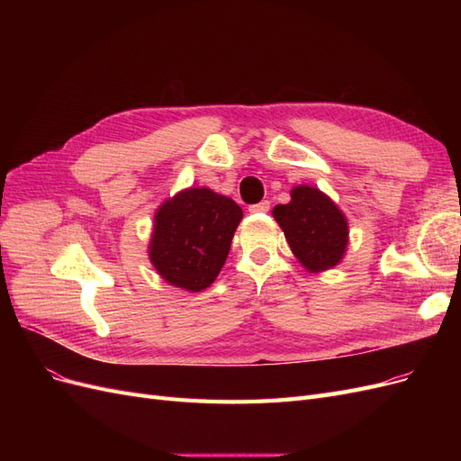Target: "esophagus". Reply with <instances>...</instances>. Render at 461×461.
<instances>
[{"label":"esophagus","instance_id":"esophagus-1","mask_svg":"<svg viewBox=\"0 0 461 461\" xmlns=\"http://www.w3.org/2000/svg\"><path fill=\"white\" fill-rule=\"evenodd\" d=\"M271 209V202L269 200H263L256 205H249V213H267Z\"/></svg>","mask_w":461,"mask_h":461}]
</instances>
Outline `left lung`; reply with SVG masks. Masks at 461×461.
Returning a JSON list of instances; mask_svg holds the SVG:
<instances>
[{"instance_id": "obj_1", "label": "left lung", "mask_w": 461, "mask_h": 461, "mask_svg": "<svg viewBox=\"0 0 461 461\" xmlns=\"http://www.w3.org/2000/svg\"><path fill=\"white\" fill-rule=\"evenodd\" d=\"M290 196L288 203L275 205L273 215L292 252L312 273L334 267L346 252V217L317 188L296 186Z\"/></svg>"}]
</instances>
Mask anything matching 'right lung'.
I'll return each instance as SVG.
<instances>
[{
    "label": "right lung",
    "mask_w": 461,
    "mask_h": 461,
    "mask_svg": "<svg viewBox=\"0 0 461 461\" xmlns=\"http://www.w3.org/2000/svg\"><path fill=\"white\" fill-rule=\"evenodd\" d=\"M240 219L239 203L209 188L176 194L156 213L149 244L153 267L178 288H207L225 265Z\"/></svg>",
    "instance_id": "add662e5"
}]
</instances>
